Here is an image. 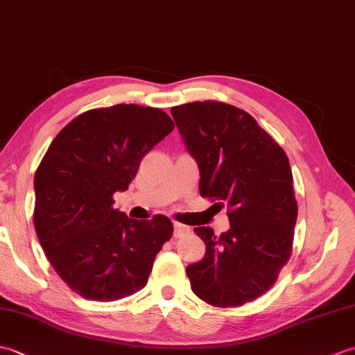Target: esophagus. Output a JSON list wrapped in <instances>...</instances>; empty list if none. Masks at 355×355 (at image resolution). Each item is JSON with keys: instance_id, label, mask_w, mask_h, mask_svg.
<instances>
[{"instance_id": "1", "label": "esophagus", "mask_w": 355, "mask_h": 355, "mask_svg": "<svg viewBox=\"0 0 355 355\" xmlns=\"http://www.w3.org/2000/svg\"><path fill=\"white\" fill-rule=\"evenodd\" d=\"M189 232H191V229L187 227V225L173 221V236H175V238H183Z\"/></svg>"}]
</instances>
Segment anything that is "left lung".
<instances>
[{"mask_svg": "<svg viewBox=\"0 0 355 355\" xmlns=\"http://www.w3.org/2000/svg\"><path fill=\"white\" fill-rule=\"evenodd\" d=\"M171 114L200 168V193L227 205L230 230L195 227L206 254L186 268L205 302L232 308L252 302L277 281L293 250L297 202L288 157L258 122L233 105L205 101Z\"/></svg>", "mask_w": 355, "mask_h": 355, "instance_id": "obj_1", "label": "left lung"}]
</instances>
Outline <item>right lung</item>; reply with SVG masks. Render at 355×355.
Returning a JSON list of instances; mask_svg holds the SVG:
<instances>
[{
    "mask_svg": "<svg viewBox=\"0 0 355 355\" xmlns=\"http://www.w3.org/2000/svg\"><path fill=\"white\" fill-rule=\"evenodd\" d=\"M172 130L158 108H96L64 126L42 157L35 230L51 267L79 296L111 302L148 284L173 225L164 215L131 220L112 207V195L130 187L141 158Z\"/></svg>",
    "mask_w": 355,
    "mask_h": 355,
    "instance_id": "obj_1",
    "label": "right lung"
}]
</instances>
